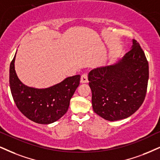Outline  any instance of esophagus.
Returning a JSON list of instances; mask_svg holds the SVG:
<instances>
[{
  "mask_svg": "<svg viewBox=\"0 0 160 160\" xmlns=\"http://www.w3.org/2000/svg\"><path fill=\"white\" fill-rule=\"evenodd\" d=\"M88 82V74L84 73L81 76V83H87Z\"/></svg>",
  "mask_w": 160,
  "mask_h": 160,
  "instance_id": "obj_1",
  "label": "esophagus"
}]
</instances>
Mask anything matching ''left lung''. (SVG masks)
Segmentation results:
<instances>
[{"label":"left lung","mask_w":160,"mask_h":160,"mask_svg":"<svg viewBox=\"0 0 160 160\" xmlns=\"http://www.w3.org/2000/svg\"><path fill=\"white\" fill-rule=\"evenodd\" d=\"M131 49L114 64L93 69L88 80L93 111L108 121L126 119L140 108L148 81V62L133 39Z\"/></svg>","instance_id":"obj_1"}]
</instances>
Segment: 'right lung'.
I'll return each instance as SVG.
<instances>
[{"label":"right lung","instance_id":"right-lung-1","mask_svg":"<svg viewBox=\"0 0 160 160\" xmlns=\"http://www.w3.org/2000/svg\"><path fill=\"white\" fill-rule=\"evenodd\" d=\"M15 53L9 68V87L20 111L31 121L43 125L56 122L68 111L70 102L80 83V75L68 77L47 88L25 85L15 70Z\"/></svg>","mask_w":160,"mask_h":160}]
</instances>
